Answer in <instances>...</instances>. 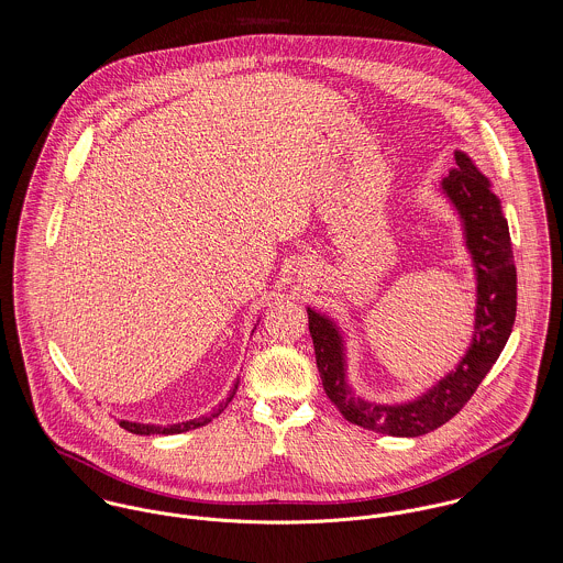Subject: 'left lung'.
<instances>
[{
    "label": "left lung",
    "instance_id": "8db88e82",
    "mask_svg": "<svg viewBox=\"0 0 563 563\" xmlns=\"http://www.w3.org/2000/svg\"><path fill=\"white\" fill-rule=\"evenodd\" d=\"M455 162L457 168H451L440 188L462 219L466 249L477 275L473 342L455 371L413 401L382 405L355 397L346 384L344 340L338 324L308 308L310 335L327 397L349 422L377 433L418 438L449 422L479 388L516 321V264L500 201L492 192L489 179L464 152H455Z\"/></svg>",
    "mask_w": 563,
    "mask_h": 563
}]
</instances>
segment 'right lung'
<instances>
[{"label":"right lung","instance_id":"obj_1","mask_svg":"<svg viewBox=\"0 0 563 563\" xmlns=\"http://www.w3.org/2000/svg\"><path fill=\"white\" fill-rule=\"evenodd\" d=\"M239 382H241V379H236V384H234V388L230 390L228 399L219 402V407H217L212 413H208V416H201V418H195V420H186V422H177V424H143V422H130V420H121L119 424H121L125 431L136 433V435H173V433H184V431L203 427V424H208L212 418H217V416L230 405V401L234 399V395H236V390H239Z\"/></svg>","mask_w":563,"mask_h":563}]
</instances>
